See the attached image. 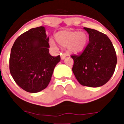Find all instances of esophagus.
I'll use <instances>...</instances> for the list:
<instances>
[{
	"label": "esophagus",
	"mask_w": 124,
	"mask_h": 124,
	"mask_svg": "<svg viewBox=\"0 0 124 124\" xmlns=\"http://www.w3.org/2000/svg\"><path fill=\"white\" fill-rule=\"evenodd\" d=\"M66 56H67V55H66L65 54H64V53H61V59H62V60L64 59L66 57Z\"/></svg>",
	"instance_id": "obj_1"
}]
</instances>
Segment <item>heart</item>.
<instances>
[{
  "mask_svg": "<svg viewBox=\"0 0 124 124\" xmlns=\"http://www.w3.org/2000/svg\"><path fill=\"white\" fill-rule=\"evenodd\" d=\"M56 42L62 47H67L68 51L71 53L82 52L86 47L88 41V36L84 32L62 31L55 34ZM52 47L55 46L53 41H50Z\"/></svg>",
  "mask_w": 124,
  "mask_h": 124,
  "instance_id": "b5f03b06",
  "label": "heart"
}]
</instances>
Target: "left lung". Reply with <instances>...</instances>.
<instances>
[{"label": "left lung", "instance_id": "8db88e82", "mask_svg": "<svg viewBox=\"0 0 124 124\" xmlns=\"http://www.w3.org/2000/svg\"><path fill=\"white\" fill-rule=\"evenodd\" d=\"M89 33L88 44L83 52L72 54V70L83 86L100 87L113 76L117 63L115 50L106 35L97 30L84 27Z\"/></svg>", "mask_w": 124, "mask_h": 124}]
</instances>
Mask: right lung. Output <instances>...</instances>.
<instances>
[{
  "mask_svg": "<svg viewBox=\"0 0 124 124\" xmlns=\"http://www.w3.org/2000/svg\"><path fill=\"white\" fill-rule=\"evenodd\" d=\"M44 27L32 28L20 35L12 46L9 70L12 78L26 92L36 93L47 87L60 56L50 54Z\"/></svg>",
  "mask_w": 124,
  "mask_h": 124,
  "instance_id": "1",
  "label": "right lung"
}]
</instances>
